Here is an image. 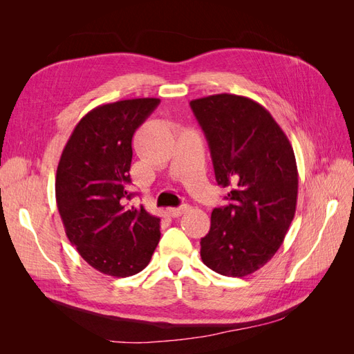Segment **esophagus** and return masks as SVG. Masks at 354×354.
I'll return each instance as SVG.
<instances>
[{"label": "esophagus", "mask_w": 354, "mask_h": 354, "mask_svg": "<svg viewBox=\"0 0 354 354\" xmlns=\"http://www.w3.org/2000/svg\"><path fill=\"white\" fill-rule=\"evenodd\" d=\"M187 211H189V205H181V207H178V208H168L169 216H173V217L183 216V214L187 212Z\"/></svg>", "instance_id": "obj_1"}]
</instances>
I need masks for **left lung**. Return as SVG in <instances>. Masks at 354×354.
I'll use <instances>...</instances> for the list:
<instances>
[{"instance_id": "obj_1", "label": "left lung", "mask_w": 354, "mask_h": 354, "mask_svg": "<svg viewBox=\"0 0 354 354\" xmlns=\"http://www.w3.org/2000/svg\"><path fill=\"white\" fill-rule=\"evenodd\" d=\"M209 145L217 183L229 187L201 239V259L224 276L251 274L272 260L295 216L294 149L270 112L252 99L214 94L190 102Z\"/></svg>"}]
</instances>
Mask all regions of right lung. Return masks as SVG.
Segmentation results:
<instances>
[{
  "instance_id": "obj_1",
  "label": "right lung",
  "mask_w": 354,
  "mask_h": 354,
  "mask_svg": "<svg viewBox=\"0 0 354 354\" xmlns=\"http://www.w3.org/2000/svg\"><path fill=\"white\" fill-rule=\"evenodd\" d=\"M145 97L100 104L73 128L56 173V202L66 236L93 269L115 277L142 272L160 239L159 218L133 195L134 131L159 104Z\"/></svg>"
}]
</instances>
